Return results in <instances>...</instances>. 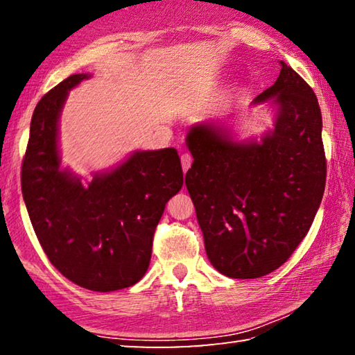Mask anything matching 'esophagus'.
<instances>
[{
  "instance_id": "34e87169",
  "label": "esophagus",
  "mask_w": 355,
  "mask_h": 355,
  "mask_svg": "<svg viewBox=\"0 0 355 355\" xmlns=\"http://www.w3.org/2000/svg\"><path fill=\"white\" fill-rule=\"evenodd\" d=\"M180 159H182V167H183V171L186 172V171H188L189 167H191L192 156H191L189 153H183V155H182V158H180Z\"/></svg>"
}]
</instances>
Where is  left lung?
<instances>
[{
    "label": "left lung",
    "instance_id": "left-lung-1",
    "mask_svg": "<svg viewBox=\"0 0 355 355\" xmlns=\"http://www.w3.org/2000/svg\"><path fill=\"white\" fill-rule=\"evenodd\" d=\"M254 103L271 100L274 130L260 142L197 123L186 135L194 158L186 188L208 260L232 279H258L280 268L307 235L326 186L318 98L290 65Z\"/></svg>",
    "mask_w": 355,
    "mask_h": 355
}]
</instances>
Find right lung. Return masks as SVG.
Listing matches in <instances>:
<instances>
[{
	"label": "right lung",
	"mask_w": 355,
	"mask_h": 355,
	"mask_svg": "<svg viewBox=\"0 0 355 355\" xmlns=\"http://www.w3.org/2000/svg\"><path fill=\"white\" fill-rule=\"evenodd\" d=\"M91 75L59 83L35 106L21 164V192L42 249L59 272L91 291L139 282L152 258L153 233L166 203L182 189L175 148L137 150L87 186L61 169L59 116L69 91Z\"/></svg>",
	"instance_id": "right-lung-1"
}]
</instances>
